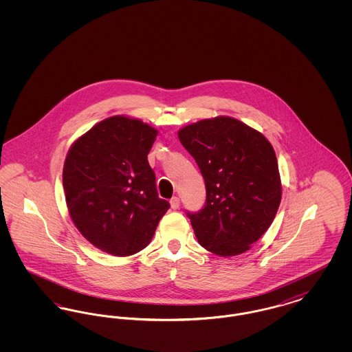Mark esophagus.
Segmentation results:
<instances>
[{"label": "esophagus", "mask_w": 352, "mask_h": 352, "mask_svg": "<svg viewBox=\"0 0 352 352\" xmlns=\"http://www.w3.org/2000/svg\"><path fill=\"white\" fill-rule=\"evenodd\" d=\"M179 203H181V201H179L178 197H173L171 201H170L171 208H173V210H178V208H179Z\"/></svg>", "instance_id": "obj_1"}]
</instances>
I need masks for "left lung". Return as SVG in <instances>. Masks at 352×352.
<instances>
[{"label":"left lung","instance_id":"left-lung-1","mask_svg":"<svg viewBox=\"0 0 352 352\" xmlns=\"http://www.w3.org/2000/svg\"><path fill=\"white\" fill-rule=\"evenodd\" d=\"M206 182V206L188 214L203 248L221 257L250 251L280 207L283 186L267 137L237 118H204L178 131Z\"/></svg>","mask_w":352,"mask_h":352}]
</instances>
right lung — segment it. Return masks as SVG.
Segmentation results:
<instances>
[{"label": "right lung", "instance_id": "add662e5", "mask_svg": "<svg viewBox=\"0 0 352 352\" xmlns=\"http://www.w3.org/2000/svg\"><path fill=\"white\" fill-rule=\"evenodd\" d=\"M158 131L124 115L104 118L69 146L63 166L68 214L98 250L126 257L149 245L170 204L158 198L148 154Z\"/></svg>", "mask_w": 352, "mask_h": 352}]
</instances>
